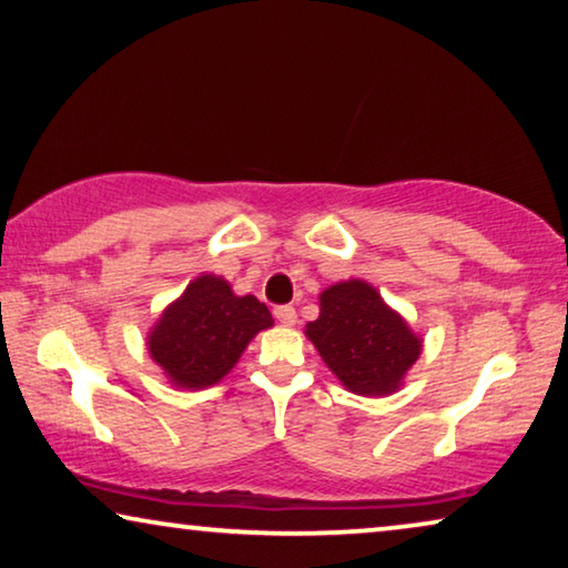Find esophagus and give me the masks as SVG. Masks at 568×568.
Wrapping results in <instances>:
<instances>
[{
  "label": "esophagus",
  "instance_id": "esophagus-1",
  "mask_svg": "<svg viewBox=\"0 0 568 568\" xmlns=\"http://www.w3.org/2000/svg\"><path fill=\"white\" fill-rule=\"evenodd\" d=\"M275 318L281 321L283 326H293L295 321H298V313H295L293 306H277L275 308Z\"/></svg>",
  "mask_w": 568,
  "mask_h": 568
}]
</instances>
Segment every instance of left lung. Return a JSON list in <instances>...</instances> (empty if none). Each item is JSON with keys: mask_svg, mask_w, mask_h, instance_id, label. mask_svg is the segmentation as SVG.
I'll return each instance as SVG.
<instances>
[{"mask_svg": "<svg viewBox=\"0 0 568 568\" xmlns=\"http://www.w3.org/2000/svg\"><path fill=\"white\" fill-rule=\"evenodd\" d=\"M321 313L306 336L349 393L390 395L416 365L420 338L365 281H344L318 295Z\"/></svg>", "mask_w": 568, "mask_h": 568, "instance_id": "1", "label": "left lung"}]
</instances>
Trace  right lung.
<instances>
[{
  "label": "right lung",
  "instance_id": "add662e5",
  "mask_svg": "<svg viewBox=\"0 0 568 568\" xmlns=\"http://www.w3.org/2000/svg\"><path fill=\"white\" fill-rule=\"evenodd\" d=\"M270 326L273 316L255 295H234L224 277L199 275L152 326L148 349L175 387L203 390L230 375L255 334Z\"/></svg>",
  "mask_w": 568,
  "mask_h": 568
}]
</instances>
